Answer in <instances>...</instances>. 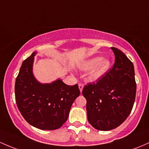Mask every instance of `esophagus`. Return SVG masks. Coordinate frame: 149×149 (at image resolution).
<instances>
[{
  "instance_id": "obj_1",
  "label": "esophagus",
  "mask_w": 149,
  "mask_h": 149,
  "mask_svg": "<svg viewBox=\"0 0 149 149\" xmlns=\"http://www.w3.org/2000/svg\"><path fill=\"white\" fill-rule=\"evenodd\" d=\"M83 87H84V85H82V84H81V83L79 84V90H80V93H82V92Z\"/></svg>"
}]
</instances>
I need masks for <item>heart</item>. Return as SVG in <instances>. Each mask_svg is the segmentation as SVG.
<instances>
[{
  "mask_svg": "<svg viewBox=\"0 0 149 149\" xmlns=\"http://www.w3.org/2000/svg\"><path fill=\"white\" fill-rule=\"evenodd\" d=\"M111 64L109 58L97 56L84 61L78 66V68L81 71H89L86 77L88 82H97L108 72Z\"/></svg>",
  "mask_w": 149,
  "mask_h": 149,
  "instance_id": "1",
  "label": "heart"
}]
</instances>
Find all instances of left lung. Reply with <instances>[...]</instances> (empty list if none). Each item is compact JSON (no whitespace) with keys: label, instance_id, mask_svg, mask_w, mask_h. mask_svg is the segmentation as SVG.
I'll use <instances>...</instances> for the list:
<instances>
[{"label":"left lung","instance_id":"8db88e82","mask_svg":"<svg viewBox=\"0 0 149 149\" xmlns=\"http://www.w3.org/2000/svg\"><path fill=\"white\" fill-rule=\"evenodd\" d=\"M111 49L116 58L112 70L97 83L89 84L82 90L87 100V120L95 129L103 131L114 129L125 120L136 98L133 63L118 49Z\"/></svg>","mask_w":149,"mask_h":149}]
</instances>
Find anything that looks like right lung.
<instances>
[{"mask_svg": "<svg viewBox=\"0 0 149 149\" xmlns=\"http://www.w3.org/2000/svg\"><path fill=\"white\" fill-rule=\"evenodd\" d=\"M36 54L33 52L23 62L15 83L16 102L30 125L52 131L67 121L72 105L80 92L77 84L67 85L59 78L51 83L39 82L33 73Z\"/></svg>", "mask_w": 149, "mask_h": 149, "instance_id": "right-lung-1", "label": "right lung"}]
</instances>
